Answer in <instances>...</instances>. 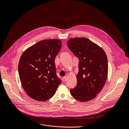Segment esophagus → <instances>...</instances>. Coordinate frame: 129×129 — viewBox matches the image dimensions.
I'll return each mask as SVG.
<instances>
[{"instance_id":"34e87169","label":"esophagus","mask_w":129,"mask_h":129,"mask_svg":"<svg viewBox=\"0 0 129 129\" xmlns=\"http://www.w3.org/2000/svg\"><path fill=\"white\" fill-rule=\"evenodd\" d=\"M67 80V77L66 76H64V77H63L62 78V80L63 82H65Z\"/></svg>"}]
</instances>
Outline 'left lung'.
<instances>
[{"instance_id":"8db88e82","label":"left lung","mask_w":129,"mask_h":129,"mask_svg":"<svg viewBox=\"0 0 129 129\" xmlns=\"http://www.w3.org/2000/svg\"><path fill=\"white\" fill-rule=\"evenodd\" d=\"M68 46L79 59L76 86L70 90L80 102L94 99L103 89L107 78L108 60L104 50L86 38L70 39Z\"/></svg>"}]
</instances>
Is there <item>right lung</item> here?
I'll list each match as a JSON object with an SVG mask.
<instances>
[{
	"instance_id": "obj_1",
	"label": "right lung",
	"mask_w": 129,
	"mask_h": 129,
	"mask_svg": "<svg viewBox=\"0 0 129 129\" xmlns=\"http://www.w3.org/2000/svg\"><path fill=\"white\" fill-rule=\"evenodd\" d=\"M61 43L57 39L43 40L28 48L21 56L19 75L23 89L31 98L45 101L54 96L60 84L55 59Z\"/></svg>"
}]
</instances>
